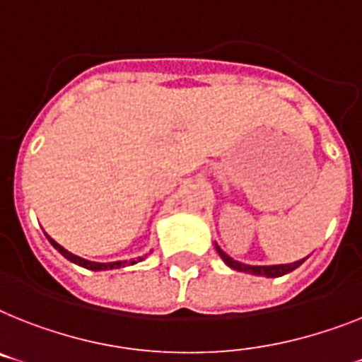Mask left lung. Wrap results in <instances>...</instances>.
Here are the masks:
<instances>
[{
	"label": "left lung",
	"mask_w": 362,
	"mask_h": 362,
	"mask_svg": "<svg viewBox=\"0 0 362 362\" xmlns=\"http://www.w3.org/2000/svg\"><path fill=\"white\" fill-rule=\"evenodd\" d=\"M216 252L218 255L222 257L223 262L228 264L229 268L233 270H238V272H246V274H253V276H264V277H279V276H285L288 272L296 270V268L300 267L301 262L305 261V259H301V261H296L291 262V264H272V267H252V264H242V262L235 261L228 253H223L220 250V246L216 244Z\"/></svg>",
	"instance_id": "obj_1"
}]
</instances>
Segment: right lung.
<instances>
[{
    "mask_svg": "<svg viewBox=\"0 0 362 362\" xmlns=\"http://www.w3.org/2000/svg\"><path fill=\"white\" fill-rule=\"evenodd\" d=\"M47 240L52 242V246L55 247L57 252L61 253L62 257H66L68 261L76 262V264H79V267L86 268V270H94V272H100V270H115V268H120V267H125L127 264V261H116V262H94V261H86V259H81V257L74 255V253H70L68 250H64V247L61 246V244H57L55 240H53L49 235H46ZM142 261V257H139L136 261H129L131 264H136V262Z\"/></svg>",
    "mask_w": 362,
    "mask_h": 362,
    "instance_id": "obj_1",
    "label": "right lung"
}]
</instances>
